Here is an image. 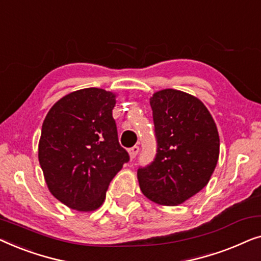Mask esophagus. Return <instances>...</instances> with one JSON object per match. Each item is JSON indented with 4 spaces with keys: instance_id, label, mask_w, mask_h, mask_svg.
<instances>
[{
    "instance_id": "esophagus-1",
    "label": "esophagus",
    "mask_w": 261,
    "mask_h": 261,
    "mask_svg": "<svg viewBox=\"0 0 261 261\" xmlns=\"http://www.w3.org/2000/svg\"><path fill=\"white\" fill-rule=\"evenodd\" d=\"M128 152H129L130 159H134L139 153V146H133V147L129 148V151H128Z\"/></svg>"
}]
</instances>
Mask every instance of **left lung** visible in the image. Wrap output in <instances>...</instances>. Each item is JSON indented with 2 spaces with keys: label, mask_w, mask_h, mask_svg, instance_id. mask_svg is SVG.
<instances>
[{
  "label": "left lung",
  "mask_w": 261,
  "mask_h": 261,
  "mask_svg": "<svg viewBox=\"0 0 261 261\" xmlns=\"http://www.w3.org/2000/svg\"><path fill=\"white\" fill-rule=\"evenodd\" d=\"M156 155L138 170L146 197L160 205H178L209 183L220 154V138L212 114L195 96L174 89L149 98Z\"/></svg>",
  "instance_id": "left-lung-1"
}]
</instances>
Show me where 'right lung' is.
<instances>
[{"instance_id": "add662e5", "label": "right lung", "mask_w": 261, "mask_h": 261, "mask_svg": "<svg viewBox=\"0 0 261 261\" xmlns=\"http://www.w3.org/2000/svg\"><path fill=\"white\" fill-rule=\"evenodd\" d=\"M116 94L87 88L70 92L46 115L38 158L51 194L77 212L102 205L115 174L129 160L117 139Z\"/></svg>"}]
</instances>
